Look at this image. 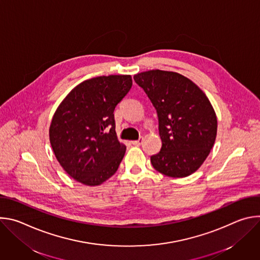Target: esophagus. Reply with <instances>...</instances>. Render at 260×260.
Listing matches in <instances>:
<instances>
[{
  "label": "esophagus",
  "instance_id": "obj_1",
  "mask_svg": "<svg viewBox=\"0 0 260 260\" xmlns=\"http://www.w3.org/2000/svg\"><path fill=\"white\" fill-rule=\"evenodd\" d=\"M143 141H144V138H143V137H141L139 140L132 141V144H133V145H136V146H140V145L143 143Z\"/></svg>",
  "mask_w": 260,
  "mask_h": 260
}]
</instances>
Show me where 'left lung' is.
Instances as JSON below:
<instances>
[{
  "instance_id": "8db88e82",
  "label": "left lung",
  "mask_w": 260,
  "mask_h": 260,
  "mask_svg": "<svg viewBox=\"0 0 260 260\" xmlns=\"http://www.w3.org/2000/svg\"><path fill=\"white\" fill-rule=\"evenodd\" d=\"M156 109L161 139L153 168L173 178L187 177L208 157L217 135V116L205 92L179 73L150 70L134 76Z\"/></svg>"
}]
</instances>
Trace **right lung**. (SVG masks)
Listing matches in <instances>:
<instances>
[{
    "label": "right lung",
    "mask_w": 260,
    "mask_h": 260,
    "mask_svg": "<svg viewBox=\"0 0 260 260\" xmlns=\"http://www.w3.org/2000/svg\"><path fill=\"white\" fill-rule=\"evenodd\" d=\"M132 85L131 75L91 78L74 87L57 107L49 140L73 179L98 186L118 170L126 147L118 141L113 112Z\"/></svg>",
    "instance_id": "obj_1"
}]
</instances>
